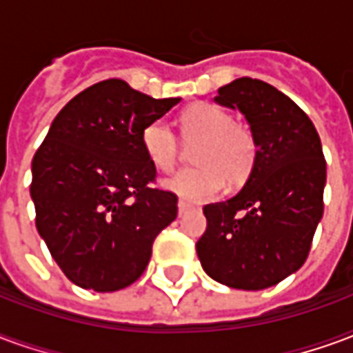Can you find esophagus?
Instances as JSON below:
<instances>
[{
  "instance_id": "esophagus-1",
  "label": "esophagus",
  "mask_w": 353,
  "mask_h": 353,
  "mask_svg": "<svg viewBox=\"0 0 353 353\" xmlns=\"http://www.w3.org/2000/svg\"><path fill=\"white\" fill-rule=\"evenodd\" d=\"M192 204H189V202H185V200H179V202H177V210H179V215H183V214H187V212H191L192 210Z\"/></svg>"
}]
</instances>
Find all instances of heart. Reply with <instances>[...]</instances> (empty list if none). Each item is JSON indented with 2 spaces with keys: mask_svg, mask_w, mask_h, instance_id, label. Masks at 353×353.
Listing matches in <instances>:
<instances>
[{
  "mask_svg": "<svg viewBox=\"0 0 353 353\" xmlns=\"http://www.w3.org/2000/svg\"><path fill=\"white\" fill-rule=\"evenodd\" d=\"M179 138L194 145L191 161L199 166L177 172L166 179V187L187 200H208L229 187L244 185L257 164L259 145L245 124L234 123L227 109L215 103H194L177 119ZM141 149L159 172L176 168L181 147L168 124L153 121L141 130Z\"/></svg>",
  "mask_w": 353,
  "mask_h": 353,
  "instance_id": "b5f03b06",
  "label": "heart"
}]
</instances>
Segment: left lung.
<instances>
[{"instance_id": "left-lung-1", "label": "left lung", "mask_w": 353, "mask_h": 353, "mask_svg": "<svg viewBox=\"0 0 353 353\" xmlns=\"http://www.w3.org/2000/svg\"><path fill=\"white\" fill-rule=\"evenodd\" d=\"M215 101L244 113L259 154L242 191L204 206L208 227L196 253L215 281L257 291L308 257L323 215L325 157L308 115L265 81L240 77L219 88Z\"/></svg>"}]
</instances>
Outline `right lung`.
I'll return each instance as SVG.
<instances>
[{"mask_svg": "<svg viewBox=\"0 0 353 353\" xmlns=\"http://www.w3.org/2000/svg\"><path fill=\"white\" fill-rule=\"evenodd\" d=\"M177 101L154 100L123 79L100 81L65 103L35 151V227L75 285L128 288L177 217V194L154 187L157 168L139 139Z\"/></svg>", "mask_w": 353, "mask_h": 353, "instance_id": "obj_1", "label": "right lung"}]
</instances>
